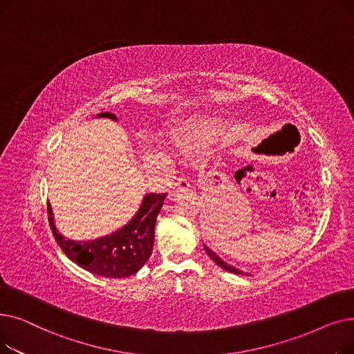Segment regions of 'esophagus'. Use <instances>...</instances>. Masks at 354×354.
<instances>
[{"label":"esophagus","instance_id":"34e87169","mask_svg":"<svg viewBox=\"0 0 354 354\" xmlns=\"http://www.w3.org/2000/svg\"><path fill=\"white\" fill-rule=\"evenodd\" d=\"M189 187H191L189 180H188V179H185L183 176H179V178L176 179V182L174 183L172 191H174V192H179V191H185V189H188Z\"/></svg>","mask_w":354,"mask_h":354}]
</instances>
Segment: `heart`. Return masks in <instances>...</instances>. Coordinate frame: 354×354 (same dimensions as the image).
I'll return each mask as SVG.
<instances>
[{"mask_svg":"<svg viewBox=\"0 0 354 354\" xmlns=\"http://www.w3.org/2000/svg\"><path fill=\"white\" fill-rule=\"evenodd\" d=\"M211 133L208 132L207 127L202 126H196V127H189L182 132L180 136H178L175 139V145L178 146V149L180 152H194L201 149L202 146H205V143L208 142Z\"/></svg>","mask_w":354,"mask_h":354,"instance_id":"1","label":"heart"}]
</instances>
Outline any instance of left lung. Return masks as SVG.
I'll use <instances>...</instances> for the list:
<instances>
[{
  "label": "left lung",
  "mask_w": 354,
  "mask_h": 354,
  "mask_svg": "<svg viewBox=\"0 0 354 354\" xmlns=\"http://www.w3.org/2000/svg\"><path fill=\"white\" fill-rule=\"evenodd\" d=\"M203 248H205V251H207V254L209 255V258L211 259H214V261L221 267V268H224L225 271H228V272H234V274H241V275H243V274H247V275H250L248 272H244V271H241V270H238V268H235V267H232V266H230V264H227L225 261H224V259H222V258H219L212 250H209L207 245H203Z\"/></svg>",
  "instance_id": "1"
}]
</instances>
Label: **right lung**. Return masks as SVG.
Here are the masks:
<instances>
[{"label":"right lung","instance_id":"right-lung-1","mask_svg":"<svg viewBox=\"0 0 354 354\" xmlns=\"http://www.w3.org/2000/svg\"><path fill=\"white\" fill-rule=\"evenodd\" d=\"M97 118L118 120L113 113H100ZM166 195H145L139 211L123 228L93 241H73L63 236L55 228L54 214L48 202L50 228L59 247L73 263L100 277L124 278L136 274L151 257L156 218Z\"/></svg>","mask_w":354,"mask_h":354}]
</instances>
